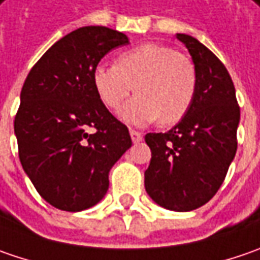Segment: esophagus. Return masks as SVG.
I'll use <instances>...</instances> for the list:
<instances>
[{"instance_id":"1","label":"esophagus","mask_w":260,"mask_h":260,"mask_svg":"<svg viewBox=\"0 0 260 260\" xmlns=\"http://www.w3.org/2000/svg\"><path fill=\"white\" fill-rule=\"evenodd\" d=\"M129 134H131V138H132V142H135V144H137V142L142 141L141 132H138V131H135V129H131Z\"/></svg>"}]
</instances>
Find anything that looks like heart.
<instances>
[{"label":"heart","mask_w":260,"mask_h":260,"mask_svg":"<svg viewBox=\"0 0 260 260\" xmlns=\"http://www.w3.org/2000/svg\"><path fill=\"white\" fill-rule=\"evenodd\" d=\"M93 85L112 110L120 108L135 88L138 94L122 108V119L147 125L160 118L167 126L186 116L197 94L198 75L186 55L166 45L144 43L118 55L115 65H96Z\"/></svg>","instance_id":"1"}]
</instances>
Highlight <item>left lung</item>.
I'll return each mask as SVG.
<instances>
[{"label":"left lung","mask_w":260,"mask_h":260,"mask_svg":"<svg viewBox=\"0 0 260 260\" xmlns=\"http://www.w3.org/2000/svg\"><path fill=\"white\" fill-rule=\"evenodd\" d=\"M197 68L193 103L169 132H150L145 190L155 204L186 212L205 205L222 185L237 151L240 108L224 63L195 38L177 33Z\"/></svg>","instance_id":"obj_1"}]
</instances>
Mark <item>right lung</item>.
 I'll return each mask as SVG.
<instances>
[{"mask_svg":"<svg viewBox=\"0 0 260 260\" xmlns=\"http://www.w3.org/2000/svg\"><path fill=\"white\" fill-rule=\"evenodd\" d=\"M126 35L105 26L74 30L30 70L14 119L18 157L39 195L70 212L91 208L109 189V172L132 145L93 85V70ZM93 127L94 133H88Z\"/></svg>","mask_w":260,"mask_h":260,"instance_id":"obj_1","label":"right lung"}]
</instances>
